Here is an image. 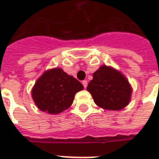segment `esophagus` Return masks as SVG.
<instances>
[{
  "label": "esophagus",
  "mask_w": 159,
  "mask_h": 159,
  "mask_svg": "<svg viewBox=\"0 0 159 159\" xmlns=\"http://www.w3.org/2000/svg\"><path fill=\"white\" fill-rule=\"evenodd\" d=\"M82 85H83V87H84V88H87V81H86V80H84V81H82Z\"/></svg>",
  "instance_id": "1"
}]
</instances>
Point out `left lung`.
<instances>
[{
	"mask_svg": "<svg viewBox=\"0 0 159 159\" xmlns=\"http://www.w3.org/2000/svg\"><path fill=\"white\" fill-rule=\"evenodd\" d=\"M87 89L97 106L111 111H119L127 106L132 92L125 77L105 65L93 73V79Z\"/></svg>",
	"mask_w": 159,
	"mask_h": 159,
	"instance_id": "left-lung-1",
	"label": "left lung"
}]
</instances>
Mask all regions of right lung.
<instances>
[{"label":"right lung","mask_w":159,"mask_h":159,"mask_svg":"<svg viewBox=\"0 0 159 159\" xmlns=\"http://www.w3.org/2000/svg\"><path fill=\"white\" fill-rule=\"evenodd\" d=\"M83 86L61 68L48 70L41 76L32 89V97L38 108L49 114H58L69 108L75 94Z\"/></svg>","instance_id":"1"}]
</instances>
